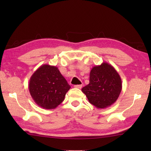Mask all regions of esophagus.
Masks as SVG:
<instances>
[{
    "label": "esophagus",
    "instance_id": "esophagus-1",
    "mask_svg": "<svg viewBox=\"0 0 151 151\" xmlns=\"http://www.w3.org/2000/svg\"><path fill=\"white\" fill-rule=\"evenodd\" d=\"M74 88L81 89L82 88V84H81V85H75V86H74Z\"/></svg>",
    "mask_w": 151,
    "mask_h": 151
}]
</instances>
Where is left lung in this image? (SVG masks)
<instances>
[{"mask_svg":"<svg viewBox=\"0 0 151 151\" xmlns=\"http://www.w3.org/2000/svg\"><path fill=\"white\" fill-rule=\"evenodd\" d=\"M122 89L119 75L107 62L95 65L89 74V83L82 89L89 102L96 108L104 109L117 100Z\"/></svg>","mask_w":151,"mask_h":151,"instance_id":"1","label":"left lung"}]
</instances>
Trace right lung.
<instances>
[{
    "instance_id": "add662e5",
    "label": "right lung",
    "mask_w": 151,
    "mask_h": 151,
    "mask_svg": "<svg viewBox=\"0 0 151 151\" xmlns=\"http://www.w3.org/2000/svg\"><path fill=\"white\" fill-rule=\"evenodd\" d=\"M28 88L32 98L39 106L51 110L63 101L70 86L57 67L44 64L31 76Z\"/></svg>"
}]
</instances>
